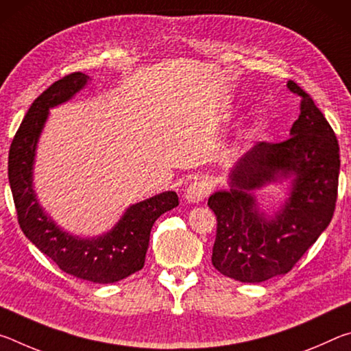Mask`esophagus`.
<instances>
[{"label":"esophagus","instance_id":"obj_1","mask_svg":"<svg viewBox=\"0 0 351 351\" xmlns=\"http://www.w3.org/2000/svg\"><path fill=\"white\" fill-rule=\"evenodd\" d=\"M207 192H209V189L204 182L195 181L187 187L186 193H184V199L190 204H198L199 201H203L207 197Z\"/></svg>","mask_w":351,"mask_h":351}]
</instances>
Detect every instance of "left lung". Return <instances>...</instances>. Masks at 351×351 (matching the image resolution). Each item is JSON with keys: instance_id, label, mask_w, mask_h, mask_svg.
<instances>
[{"instance_id": "8db88e82", "label": "left lung", "mask_w": 351, "mask_h": 351, "mask_svg": "<svg viewBox=\"0 0 351 351\" xmlns=\"http://www.w3.org/2000/svg\"><path fill=\"white\" fill-rule=\"evenodd\" d=\"M300 114L287 141L258 142L229 173V190L207 201L217 217L212 265L223 276L260 283L287 274L330 224L337 198L339 145L313 99L293 80ZM291 180L289 197L272 216L259 210L253 192Z\"/></svg>"}]
</instances>
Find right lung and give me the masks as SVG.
<instances>
[{"label":"right lung","instance_id":"obj_1","mask_svg":"<svg viewBox=\"0 0 351 351\" xmlns=\"http://www.w3.org/2000/svg\"><path fill=\"white\" fill-rule=\"evenodd\" d=\"M91 79L69 74L34 100L9 150V184L25 235L58 268L82 280L114 283L144 268L150 232L162 213L178 206L176 192H162L132 204L102 235L82 239L63 230L40 206L34 192V162L49 110L73 99Z\"/></svg>","mask_w":351,"mask_h":351}]
</instances>
